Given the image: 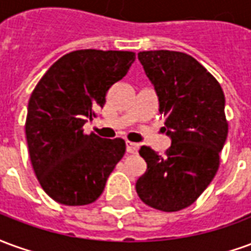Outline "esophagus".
Returning a JSON list of instances; mask_svg holds the SVG:
<instances>
[{
  "label": "esophagus",
  "mask_w": 251,
  "mask_h": 251,
  "mask_svg": "<svg viewBox=\"0 0 251 251\" xmlns=\"http://www.w3.org/2000/svg\"><path fill=\"white\" fill-rule=\"evenodd\" d=\"M140 149V145L138 144H134V142L126 141V152L127 153H137Z\"/></svg>",
  "instance_id": "obj_1"
}]
</instances>
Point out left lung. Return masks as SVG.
Masks as SVG:
<instances>
[{"label":"left lung","instance_id":"left-lung-1","mask_svg":"<svg viewBox=\"0 0 251 251\" xmlns=\"http://www.w3.org/2000/svg\"><path fill=\"white\" fill-rule=\"evenodd\" d=\"M138 59L154 86L172 145L164 156L141 147L147 172L137 180V194L152 208L180 211L199 198L219 168L228 131L225 94L215 77L184 52L142 51Z\"/></svg>","mask_w":251,"mask_h":251}]
</instances>
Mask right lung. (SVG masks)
<instances>
[{
  "label": "right lung",
  "mask_w": 251,
  "mask_h": 251,
  "mask_svg": "<svg viewBox=\"0 0 251 251\" xmlns=\"http://www.w3.org/2000/svg\"><path fill=\"white\" fill-rule=\"evenodd\" d=\"M136 59L130 51L79 50L62 56L36 84L25 134L41 188L66 205L90 204L125 154L122 138L84 134L83 125L103 107L106 94Z\"/></svg>",
  "instance_id": "add662e5"
}]
</instances>
